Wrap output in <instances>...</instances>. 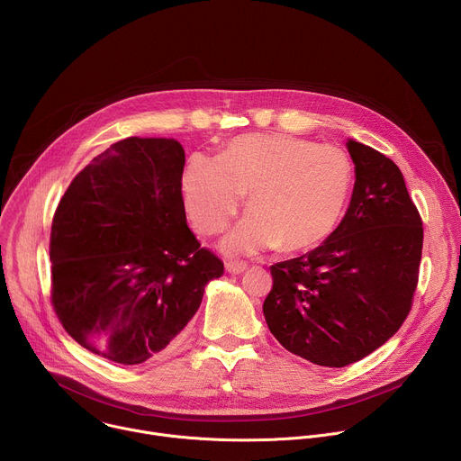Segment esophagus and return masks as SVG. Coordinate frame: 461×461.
Masks as SVG:
<instances>
[{"instance_id":"34e87169","label":"esophagus","mask_w":461,"mask_h":461,"mask_svg":"<svg viewBox=\"0 0 461 461\" xmlns=\"http://www.w3.org/2000/svg\"><path fill=\"white\" fill-rule=\"evenodd\" d=\"M246 268H248L246 262H237V260H228V262H226V272L231 274V276H239V274H242Z\"/></svg>"}]
</instances>
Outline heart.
Listing matches in <instances>:
<instances>
[{
  "label": "heart",
  "mask_w": 461,
  "mask_h": 461,
  "mask_svg": "<svg viewBox=\"0 0 461 461\" xmlns=\"http://www.w3.org/2000/svg\"><path fill=\"white\" fill-rule=\"evenodd\" d=\"M184 208L204 235L222 231L248 193L249 213L222 239L228 255H253L281 246L301 251L336 230L354 184L348 153L285 133H251L222 153H194L182 173Z\"/></svg>",
  "instance_id": "b5f03b06"
}]
</instances>
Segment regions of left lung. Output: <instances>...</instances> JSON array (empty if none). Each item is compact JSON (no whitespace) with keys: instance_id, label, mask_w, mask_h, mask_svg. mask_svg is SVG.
<instances>
[{"instance_id":"left-lung-1","label":"left lung","mask_w":461,"mask_h":461,"mask_svg":"<svg viewBox=\"0 0 461 461\" xmlns=\"http://www.w3.org/2000/svg\"><path fill=\"white\" fill-rule=\"evenodd\" d=\"M356 166L350 206L315 249L270 267L262 312L274 338L313 365L341 368L386 343L407 319L423 248L403 173L348 139Z\"/></svg>"}]
</instances>
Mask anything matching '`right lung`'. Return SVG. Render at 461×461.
I'll list each match as a JSON object with an SVG mask.
<instances>
[{
    "mask_svg": "<svg viewBox=\"0 0 461 461\" xmlns=\"http://www.w3.org/2000/svg\"><path fill=\"white\" fill-rule=\"evenodd\" d=\"M184 148L131 137L95 157L52 219L54 312L77 343L120 365L160 357L222 260L187 228Z\"/></svg>",
    "mask_w": 461,
    "mask_h": 461,
    "instance_id": "right-lung-1",
    "label": "right lung"
}]
</instances>
